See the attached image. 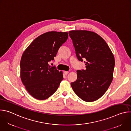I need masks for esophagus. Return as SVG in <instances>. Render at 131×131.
I'll return each instance as SVG.
<instances>
[{
    "label": "esophagus",
    "instance_id": "esophagus-1",
    "mask_svg": "<svg viewBox=\"0 0 131 131\" xmlns=\"http://www.w3.org/2000/svg\"><path fill=\"white\" fill-rule=\"evenodd\" d=\"M69 73V72L68 71H64V74H65V75H67V74Z\"/></svg>",
    "mask_w": 131,
    "mask_h": 131
}]
</instances>
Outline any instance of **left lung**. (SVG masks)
<instances>
[{"label":"left lung","mask_w":131,"mask_h":131,"mask_svg":"<svg viewBox=\"0 0 131 131\" xmlns=\"http://www.w3.org/2000/svg\"><path fill=\"white\" fill-rule=\"evenodd\" d=\"M76 56L85 60V70H77V79L71 83L74 92L82 100H97L106 92L113 79L114 56L106 41L96 33L82 30H71Z\"/></svg>","instance_id":"left-lung-1"}]
</instances>
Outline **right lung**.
I'll list each match as a JSON object with an SVG mask.
<instances>
[{"mask_svg": "<svg viewBox=\"0 0 131 131\" xmlns=\"http://www.w3.org/2000/svg\"><path fill=\"white\" fill-rule=\"evenodd\" d=\"M68 37L67 32L49 31L36 38L24 52L20 62L21 79L35 99H47L63 80L62 71L51 67L48 62L54 60Z\"/></svg>", "mask_w": 131, "mask_h": 131, "instance_id": "add662e5", "label": "right lung"}]
</instances>
